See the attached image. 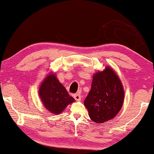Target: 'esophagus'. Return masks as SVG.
<instances>
[{"mask_svg": "<svg viewBox=\"0 0 154 154\" xmlns=\"http://www.w3.org/2000/svg\"><path fill=\"white\" fill-rule=\"evenodd\" d=\"M73 97H74V99L76 101H80V100H81V94H75L74 95H73Z\"/></svg>", "mask_w": 154, "mask_h": 154, "instance_id": "obj_1", "label": "esophagus"}]
</instances>
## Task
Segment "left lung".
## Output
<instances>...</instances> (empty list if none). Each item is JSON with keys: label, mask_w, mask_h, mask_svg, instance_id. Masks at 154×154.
Instances as JSON below:
<instances>
[{"label": "left lung", "mask_w": 154, "mask_h": 154, "mask_svg": "<svg viewBox=\"0 0 154 154\" xmlns=\"http://www.w3.org/2000/svg\"><path fill=\"white\" fill-rule=\"evenodd\" d=\"M124 90L119 78L107 66L93 75L91 90L84 101L89 116L97 123L112 119L123 106Z\"/></svg>", "instance_id": "1"}]
</instances>
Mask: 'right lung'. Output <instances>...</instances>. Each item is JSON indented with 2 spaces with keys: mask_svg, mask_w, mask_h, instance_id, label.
Segmentation results:
<instances>
[{
  "mask_svg": "<svg viewBox=\"0 0 154 154\" xmlns=\"http://www.w3.org/2000/svg\"><path fill=\"white\" fill-rule=\"evenodd\" d=\"M39 96L45 108L55 114L62 113L67 105L75 101L54 74L48 75L42 83Z\"/></svg>",
  "mask_w": 154,
  "mask_h": 154,
  "instance_id": "add662e5",
  "label": "right lung"
}]
</instances>
